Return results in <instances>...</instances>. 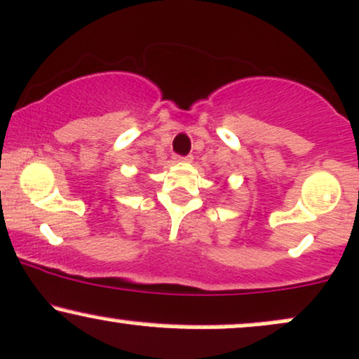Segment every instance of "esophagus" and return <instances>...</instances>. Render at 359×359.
Wrapping results in <instances>:
<instances>
[{
  "label": "esophagus",
  "instance_id": "obj_1",
  "mask_svg": "<svg viewBox=\"0 0 359 359\" xmlns=\"http://www.w3.org/2000/svg\"><path fill=\"white\" fill-rule=\"evenodd\" d=\"M173 161H175V163H180V161H192V156H173Z\"/></svg>",
  "mask_w": 359,
  "mask_h": 359
}]
</instances>
